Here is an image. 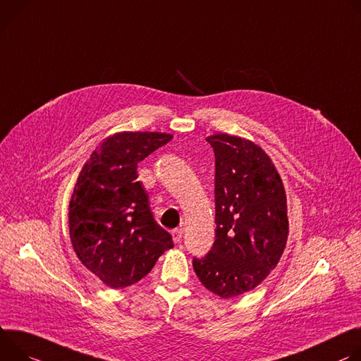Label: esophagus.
<instances>
[{
  "mask_svg": "<svg viewBox=\"0 0 361 361\" xmlns=\"http://www.w3.org/2000/svg\"><path fill=\"white\" fill-rule=\"evenodd\" d=\"M182 235H183V231L180 228H176L172 231V236H173V243L179 244L182 241Z\"/></svg>",
  "mask_w": 361,
  "mask_h": 361,
  "instance_id": "1",
  "label": "esophagus"
}]
</instances>
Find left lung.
<instances>
[{
    "label": "left lung",
    "mask_w": 361,
    "mask_h": 361,
    "mask_svg": "<svg viewBox=\"0 0 361 361\" xmlns=\"http://www.w3.org/2000/svg\"><path fill=\"white\" fill-rule=\"evenodd\" d=\"M215 153V243L193 269L222 298L262 283L281 258L288 236L284 185L268 154L229 135L207 139Z\"/></svg>",
    "instance_id": "8db88e82"
}]
</instances>
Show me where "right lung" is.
<instances>
[{
  "instance_id": "obj_1",
  "label": "right lung",
  "mask_w": 361,
  "mask_h": 361,
  "mask_svg": "<svg viewBox=\"0 0 361 361\" xmlns=\"http://www.w3.org/2000/svg\"><path fill=\"white\" fill-rule=\"evenodd\" d=\"M171 140L166 133L113 135L80 172L68 207L71 244L83 265L111 288L140 281L173 248L137 180V164Z\"/></svg>"
}]
</instances>
